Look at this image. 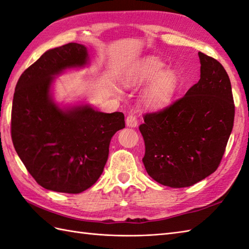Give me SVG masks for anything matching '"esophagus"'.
I'll return each instance as SVG.
<instances>
[{"label":"esophagus","instance_id":"obj_1","mask_svg":"<svg viewBox=\"0 0 249 249\" xmlns=\"http://www.w3.org/2000/svg\"><path fill=\"white\" fill-rule=\"evenodd\" d=\"M138 125V121H137V118L134 114H129L126 118V126L127 127H137Z\"/></svg>","mask_w":249,"mask_h":249}]
</instances>
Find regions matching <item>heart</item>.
<instances>
[{
    "instance_id": "obj_1",
    "label": "heart",
    "mask_w": 249,
    "mask_h": 249,
    "mask_svg": "<svg viewBox=\"0 0 249 249\" xmlns=\"http://www.w3.org/2000/svg\"><path fill=\"white\" fill-rule=\"evenodd\" d=\"M166 70L163 63L156 59H147L126 73L123 82L126 87H140L147 84L141 94V103L146 108L160 109L171 103L179 87L177 72Z\"/></svg>"
}]
</instances>
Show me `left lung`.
Returning <instances> with one entry per match:
<instances>
[{
	"label": "left lung",
	"instance_id": "left-lung-1",
	"mask_svg": "<svg viewBox=\"0 0 249 249\" xmlns=\"http://www.w3.org/2000/svg\"><path fill=\"white\" fill-rule=\"evenodd\" d=\"M200 80L160 112L146 113L139 129L147 174L172 188L188 187L218 168L233 128L234 103L228 73L202 52Z\"/></svg>",
	"mask_w": 249,
	"mask_h": 249
}]
</instances>
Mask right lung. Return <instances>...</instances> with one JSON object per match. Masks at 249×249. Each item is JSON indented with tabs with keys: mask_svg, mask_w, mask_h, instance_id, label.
Returning <instances> with one entry per match:
<instances>
[{
	"mask_svg": "<svg viewBox=\"0 0 249 249\" xmlns=\"http://www.w3.org/2000/svg\"><path fill=\"white\" fill-rule=\"evenodd\" d=\"M89 63L83 45L50 49L23 71L15 89L10 127L15 150L35 181L53 192L79 194L91 187L104 171L111 138L125 127L122 112L55 103V76Z\"/></svg>",
	"mask_w": 249,
	"mask_h": 249,
	"instance_id": "obj_1",
	"label": "right lung"
}]
</instances>
